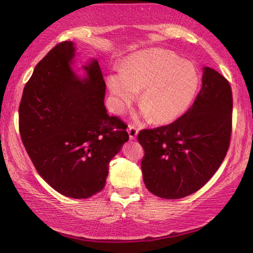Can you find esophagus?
Masks as SVG:
<instances>
[{"label":"esophagus","mask_w":253,"mask_h":253,"mask_svg":"<svg viewBox=\"0 0 253 253\" xmlns=\"http://www.w3.org/2000/svg\"><path fill=\"white\" fill-rule=\"evenodd\" d=\"M127 131H128V133H129V138L130 139H136L137 136H138V132H139V130L137 129V128L135 126H132V125L128 126Z\"/></svg>","instance_id":"34e87169"}]
</instances>
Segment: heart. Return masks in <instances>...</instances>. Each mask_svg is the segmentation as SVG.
<instances>
[{
    "label": "heart",
    "instance_id": "obj_1",
    "mask_svg": "<svg viewBox=\"0 0 253 253\" xmlns=\"http://www.w3.org/2000/svg\"><path fill=\"white\" fill-rule=\"evenodd\" d=\"M199 84L200 77L192 63L162 49L135 53L124 63L122 71L107 77L113 111L122 114L140 91V114L155 124L171 123L184 115Z\"/></svg>",
    "mask_w": 253,
    "mask_h": 253
}]
</instances>
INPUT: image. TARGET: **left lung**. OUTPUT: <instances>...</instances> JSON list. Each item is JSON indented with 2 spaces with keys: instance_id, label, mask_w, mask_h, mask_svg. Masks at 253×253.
Segmentation results:
<instances>
[{
  "instance_id": "1",
  "label": "left lung",
  "mask_w": 253,
  "mask_h": 253,
  "mask_svg": "<svg viewBox=\"0 0 253 253\" xmlns=\"http://www.w3.org/2000/svg\"><path fill=\"white\" fill-rule=\"evenodd\" d=\"M202 88L192 106L169 125L143 129L141 170L150 192L180 199L198 191L215 174L227 153L233 96L228 82L203 67Z\"/></svg>"
}]
</instances>
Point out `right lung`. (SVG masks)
Segmentation results:
<instances>
[{
  "instance_id": "add662e5",
  "label": "right lung",
  "mask_w": 253,
  "mask_h": 253,
  "mask_svg": "<svg viewBox=\"0 0 253 253\" xmlns=\"http://www.w3.org/2000/svg\"><path fill=\"white\" fill-rule=\"evenodd\" d=\"M75 56V43L65 41L38 63L21 96L19 132L42 178L63 196L85 199L103 189L110 161L129 136L107 114L98 61L83 65L80 77Z\"/></svg>"
}]
</instances>
